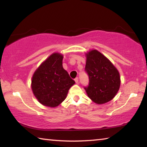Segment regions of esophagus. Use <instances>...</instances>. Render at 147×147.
I'll list each match as a JSON object with an SVG mask.
<instances>
[{
  "instance_id": "obj_1",
  "label": "esophagus",
  "mask_w": 147,
  "mask_h": 147,
  "mask_svg": "<svg viewBox=\"0 0 147 147\" xmlns=\"http://www.w3.org/2000/svg\"><path fill=\"white\" fill-rule=\"evenodd\" d=\"M74 80H75V82H76V84H78V81H79L78 77H76V78L75 79H74Z\"/></svg>"
}]
</instances>
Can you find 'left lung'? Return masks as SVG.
Segmentation results:
<instances>
[{
    "instance_id": "obj_1",
    "label": "left lung",
    "mask_w": 147,
    "mask_h": 147,
    "mask_svg": "<svg viewBox=\"0 0 147 147\" xmlns=\"http://www.w3.org/2000/svg\"><path fill=\"white\" fill-rule=\"evenodd\" d=\"M86 73L89 76L88 86L84 87L89 98L102 104L111 100L120 87V75L115 66L96 50L86 54Z\"/></svg>"
}]
</instances>
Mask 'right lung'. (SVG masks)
I'll return each instance as SVG.
<instances>
[{
	"label": "right lung",
	"mask_w": 147,
	"mask_h": 147,
	"mask_svg": "<svg viewBox=\"0 0 147 147\" xmlns=\"http://www.w3.org/2000/svg\"><path fill=\"white\" fill-rule=\"evenodd\" d=\"M63 56L54 53L35 72L32 89L35 96L44 106L56 107L65 99L75 82L62 65Z\"/></svg>",
	"instance_id": "obj_1"
}]
</instances>
